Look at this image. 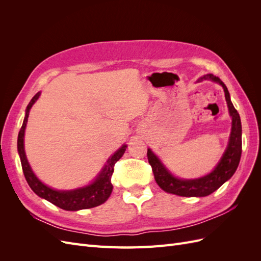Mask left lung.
<instances>
[{
	"instance_id": "1",
	"label": "left lung",
	"mask_w": 261,
	"mask_h": 261,
	"mask_svg": "<svg viewBox=\"0 0 261 261\" xmlns=\"http://www.w3.org/2000/svg\"><path fill=\"white\" fill-rule=\"evenodd\" d=\"M212 81L220 84L223 87L225 93V100L228 108V112L232 116V129L230 140L218 165L211 173L206 176H202L195 179H183L177 178L172 175L164 167L151 150L148 149L147 156L148 161L151 165L154 179L164 192L174 194L183 197H204L212 194L215 191L224 184L227 179H230L239 167L242 154V124L239 112L236 111L230 99V93L226 86L221 82V80L212 74H207L200 77L198 82Z\"/></svg>"
}]
</instances>
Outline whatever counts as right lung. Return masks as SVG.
Segmentation results:
<instances>
[{
	"instance_id": "add662e5",
	"label": "right lung",
	"mask_w": 261,
	"mask_h": 261,
	"mask_svg": "<svg viewBox=\"0 0 261 261\" xmlns=\"http://www.w3.org/2000/svg\"><path fill=\"white\" fill-rule=\"evenodd\" d=\"M39 96H40V92L36 93L35 97L30 100L29 105L27 106L26 115L25 118H23V123L18 133L17 139V149L21 162V168L28 185L39 197L50 201L51 203L55 204V206L60 207L61 209L68 211L89 209L106 202L110 195H111L113 189L111 177L114 172V164L121 159L127 146H122L113 155L109 158V160L107 161V164L105 165L103 169L101 170L96 179L89 185L73 189V191H57V189H53L50 188L49 186L44 185L42 181L35 175L33 170H31L26 158L25 149H23V136H25V129L28 121L29 111L31 107H33L35 102L38 100Z\"/></svg>"
}]
</instances>
